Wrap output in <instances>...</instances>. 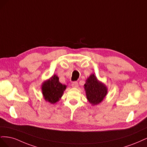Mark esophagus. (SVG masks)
<instances>
[{
  "label": "esophagus",
  "instance_id": "obj_1",
  "mask_svg": "<svg viewBox=\"0 0 147 147\" xmlns=\"http://www.w3.org/2000/svg\"><path fill=\"white\" fill-rule=\"evenodd\" d=\"M72 86L74 88H78V83L77 82H74L72 83Z\"/></svg>",
  "mask_w": 147,
  "mask_h": 147
}]
</instances>
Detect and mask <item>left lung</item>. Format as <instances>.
Listing matches in <instances>:
<instances>
[{
    "mask_svg": "<svg viewBox=\"0 0 147 147\" xmlns=\"http://www.w3.org/2000/svg\"><path fill=\"white\" fill-rule=\"evenodd\" d=\"M87 99L92 105L99 104L107 94V88L99 82L94 74H91L84 84Z\"/></svg>",
    "mask_w": 147,
    "mask_h": 147,
    "instance_id": "obj_1",
    "label": "left lung"
}]
</instances>
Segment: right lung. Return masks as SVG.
I'll use <instances>...</instances> for the list:
<instances>
[{"mask_svg":"<svg viewBox=\"0 0 147 147\" xmlns=\"http://www.w3.org/2000/svg\"><path fill=\"white\" fill-rule=\"evenodd\" d=\"M66 86L61 84L59 78L56 75L43 83L42 91L44 99L51 104H55L63 96Z\"/></svg>","mask_w":147,"mask_h":147,"instance_id":"add662e5","label":"right lung"}]
</instances>
